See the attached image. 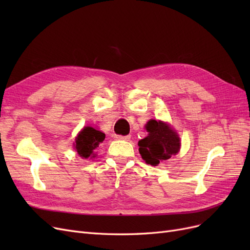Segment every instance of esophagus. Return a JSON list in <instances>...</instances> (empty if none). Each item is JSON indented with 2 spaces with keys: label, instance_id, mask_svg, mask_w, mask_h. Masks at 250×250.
Returning a JSON list of instances; mask_svg holds the SVG:
<instances>
[{
  "label": "esophagus",
  "instance_id": "obj_1",
  "mask_svg": "<svg viewBox=\"0 0 250 250\" xmlns=\"http://www.w3.org/2000/svg\"><path fill=\"white\" fill-rule=\"evenodd\" d=\"M115 138H116L117 140L128 141V140H130V135H129V134H128V135H120V134H116V135H115Z\"/></svg>",
  "mask_w": 250,
  "mask_h": 250
}]
</instances>
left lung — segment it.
<instances>
[{
  "mask_svg": "<svg viewBox=\"0 0 250 250\" xmlns=\"http://www.w3.org/2000/svg\"><path fill=\"white\" fill-rule=\"evenodd\" d=\"M148 137L139 141V151L148 165L157 166L176 154L180 147L177 133L162 121L150 120L146 125Z\"/></svg>",
  "mask_w": 250,
  "mask_h": 250,
  "instance_id": "obj_1",
  "label": "left lung"
}]
</instances>
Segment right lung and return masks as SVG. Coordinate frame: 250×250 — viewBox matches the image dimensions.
Returning a JSON list of instances; mask_svg holds the SVG:
<instances>
[{"label": "right lung", "mask_w": 250, "mask_h": 250, "mask_svg": "<svg viewBox=\"0 0 250 250\" xmlns=\"http://www.w3.org/2000/svg\"><path fill=\"white\" fill-rule=\"evenodd\" d=\"M104 139L105 134L103 132L93 127H84L75 140L74 147L77 153L83 158L95 157L94 151L99 147V144H101Z\"/></svg>", "instance_id": "1"}]
</instances>
